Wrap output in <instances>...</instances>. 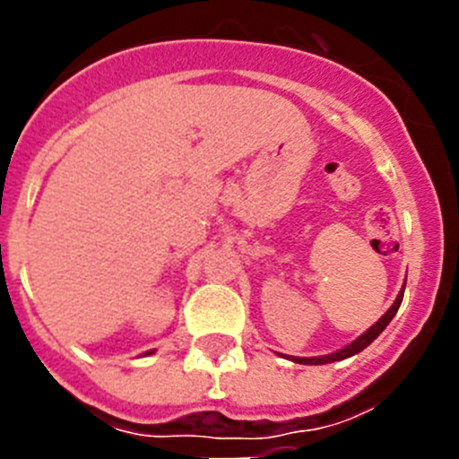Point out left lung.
<instances>
[{
    "mask_svg": "<svg viewBox=\"0 0 459 459\" xmlns=\"http://www.w3.org/2000/svg\"><path fill=\"white\" fill-rule=\"evenodd\" d=\"M402 298H404V289L400 290V295H397V299H395V302H393V307L388 308V311L384 313V316L379 317L377 322H375L373 326L368 328L367 333H364V335H359L358 340L353 342V344L344 346V349H342V351H337V353H331V355H322V358H293V359H295V362H298V364H328V362H335V359H344V358H351V355L359 353V351H364V349H367V346L371 344V342L375 340V337H377L379 333H382L384 328L388 326V322H391L393 316H395V313H397V308H400V304H402Z\"/></svg>",
    "mask_w": 459,
    "mask_h": 459,
    "instance_id": "1",
    "label": "left lung"
}]
</instances>
